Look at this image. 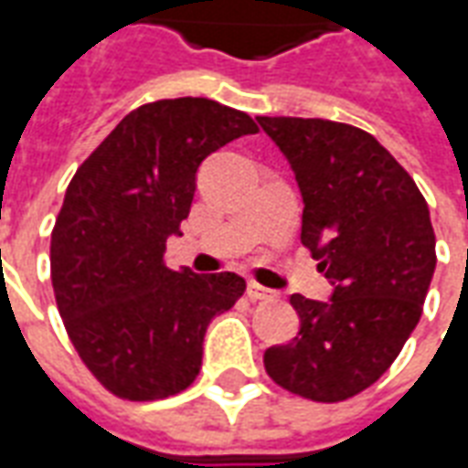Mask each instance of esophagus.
Returning <instances> with one entry per match:
<instances>
[{
    "label": "esophagus",
    "instance_id": "esophagus-1",
    "mask_svg": "<svg viewBox=\"0 0 468 468\" xmlns=\"http://www.w3.org/2000/svg\"><path fill=\"white\" fill-rule=\"evenodd\" d=\"M245 293H248V298H250V301H275V298H278V295H275V291H271V288H263V285H258V283H248Z\"/></svg>",
    "mask_w": 468,
    "mask_h": 468
}]
</instances>
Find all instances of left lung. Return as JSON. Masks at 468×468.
<instances>
[{
  "label": "left lung",
  "instance_id": "1",
  "mask_svg": "<svg viewBox=\"0 0 468 468\" xmlns=\"http://www.w3.org/2000/svg\"><path fill=\"white\" fill-rule=\"evenodd\" d=\"M303 197L301 243L334 285L291 295L301 328L265 371L311 401H346L388 371L419 324L436 268L429 205L373 134L318 117H258Z\"/></svg>",
  "mask_w": 468,
  "mask_h": 468
}]
</instances>
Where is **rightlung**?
<instances>
[{"label": "right lung", "instance_id": "obj_1", "mask_svg": "<svg viewBox=\"0 0 468 468\" xmlns=\"http://www.w3.org/2000/svg\"><path fill=\"white\" fill-rule=\"evenodd\" d=\"M250 117L207 97L137 107L80 165L52 230V285L69 341L97 381L127 401L185 391L203 366L205 331L245 281L165 263L205 157Z\"/></svg>", "mask_w": 468, "mask_h": 468}]
</instances>
